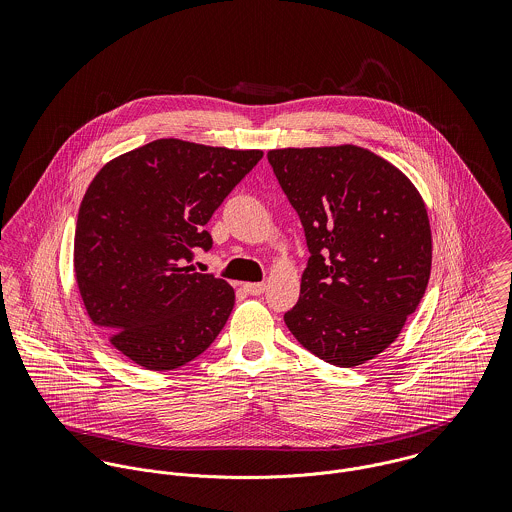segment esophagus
<instances>
[{
	"mask_svg": "<svg viewBox=\"0 0 512 512\" xmlns=\"http://www.w3.org/2000/svg\"><path fill=\"white\" fill-rule=\"evenodd\" d=\"M266 290V284L264 282H250V284H244V292L250 293V295H260Z\"/></svg>",
	"mask_w": 512,
	"mask_h": 512,
	"instance_id": "esophagus-1",
	"label": "esophagus"
}]
</instances>
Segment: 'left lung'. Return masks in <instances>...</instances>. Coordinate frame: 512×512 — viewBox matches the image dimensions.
Returning <instances> with one entry per match:
<instances>
[{"instance_id":"obj_1","label":"left lung","mask_w":512,"mask_h":512,"mask_svg":"<svg viewBox=\"0 0 512 512\" xmlns=\"http://www.w3.org/2000/svg\"><path fill=\"white\" fill-rule=\"evenodd\" d=\"M309 250L284 321L315 357L363 365L422 301L432 270L426 205L386 159L357 146L268 151Z\"/></svg>"}]
</instances>
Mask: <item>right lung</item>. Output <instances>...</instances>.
Returning <instances> with one entry per match:
<instances>
[{
    "mask_svg": "<svg viewBox=\"0 0 512 512\" xmlns=\"http://www.w3.org/2000/svg\"><path fill=\"white\" fill-rule=\"evenodd\" d=\"M262 155L155 140L92 179L76 220V284L92 323L136 365H187L222 331L234 290L191 262L213 248L205 224Z\"/></svg>",
    "mask_w": 512,
    "mask_h": 512,
    "instance_id": "1",
    "label": "right lung"
}]
</instances>
